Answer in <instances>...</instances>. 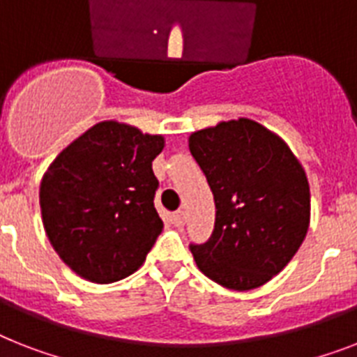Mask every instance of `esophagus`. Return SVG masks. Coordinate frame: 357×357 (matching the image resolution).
<instances>
[{
    "label": "esophagus",
    "instance_id": "34e87169",
    "mask_svg": "<svg viewBox=\"0 0 357 357\" xmlns=\"http://www.w3.org/2000/svg\"><path fill=\"white\" fill-rule=\"evenodd\" d=\"M172 224L176 227H183L185 225V213L183 211H178V213L172 214Z\"/></svg>",
    "mask_w": 357,
    "mask_h": 357
}]
</instances>
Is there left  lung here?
Returning a JSON list of instances; mask_svg holds the SVG:
<instances>
[{
    "label": "left lung",
    "mask_w": 357,
    "mask_h": 357,
    "mask_svg": "<svg viewBox=\"0 0 357 357\" xmlns=\"http://www.w3.org/2000/svg\"><path fill=\"white\" fill-rule=\"evenodd\" d=\"M188 149L213 190L216 220L190 244L199 271L224 288H259L294 259L310 225V185L277 133L251 119L194 132Z\"/></svg>",
    "instance_id": "8db88e82"
}]
</instances>
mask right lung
Returning a JSON list of instances; mask_svg holds the SVG:
<instances>
[{"mask_svg":"<svg viewBox=\"0 0 357 357\" xmlns=\"http://www.w3.org/2000/svg\"><path fill=\"white\" fill-rule=\"evenodd\" d=\"M163 135L102 121L58 153L40 185V208L58 257L82 279L109 284L132 275L163 231L153 207L152 161Z\"/></svg>","mask_w":357,"mask_h":357,"instance_id":"add662e5","label":"right lung"}]
</instances>
